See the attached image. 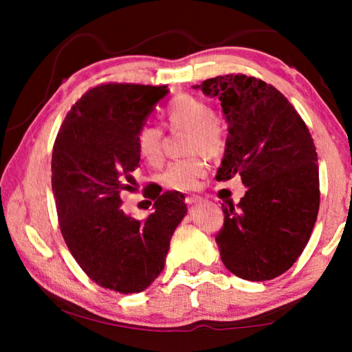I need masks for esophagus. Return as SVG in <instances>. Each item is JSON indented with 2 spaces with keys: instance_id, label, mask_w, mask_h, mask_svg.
<instances>
[{
  "instance_id": "34e87169",
  "label": "esophagus",
  "mask_w": 352,
  "mask_h": 352,
  "mask_svg": "<svg viewBox=\"0 0 352 352\" xmlns=\"http://www.w3.org/2000/svg\"><path fill=\"white\" fill-rule=\"evenodd\" d=\"M186 201L188 205H197V204H201V201H204V199L200 197V195H189V197H186Z\"/></svg>"
}]
</instances>
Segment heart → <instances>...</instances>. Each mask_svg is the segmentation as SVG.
<instances>
[{
  "instance_id": "1",
  "label": "heart",
  "mask_w": 352,
  "mask_h": 352,
  "mask_svg": "<svg viewBox=\"0 0 352 352\" xmlns=\"http://www.w3.org/2000/svg\"><path fill=\"white\" fill-rule=\"evenodd\" d=\"M166 126L170 130H188V152H200L206 158H219L228 144V129L211 105L190 94H180L170 100L163 111ZM136 148L151 166L163 160V132L155 126H142L136 133ZM206 172L204 160L197 155L172 162L162 175L166 188L189 190Z\"/></svg>"
}]
</instances>
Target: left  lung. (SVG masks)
Segmentation results:
<instances>
[{
	"mask_svg": "<svg viewBox=\"0 0 352 352\" xmlns=\"http://www.w3.org/2000/svg\"><path fill=\"white\" fill-rule=\"evenodd\" d=\"M219 98L228 144L216 180L239 174L247 192L222 205L216 236L226 269L247 281L287 272L311 239L320 208L318 158L309 129L287 98L264 80L226 74L200 85Z\"/></svg>",
	"mask_w": 352,
	"mask_h": 352,
	"instance_id": "1",
	"label": "left lung"
}]
</instances>
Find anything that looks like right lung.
<instances>
[{"label":"right lung","instance_id":"obj_1","mask_svg":"<svg viewBox=\"0 0 352 352\" xmlns=\"http://www.w3.org/2000/svg\"><path fill=\"white\" fill-rule=\"evenodd\" d=\"M168 87L102 83L71 107L52 148V192L65 242L80 269L119 294L146 290L164 269L170 237L186 216L184 195L151 192L153 211L136 220L121 190L140 166L136 133Z\"/></svg>","mask_w":352,"mask_h":352}]
</instances>
